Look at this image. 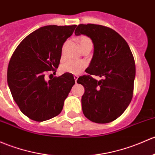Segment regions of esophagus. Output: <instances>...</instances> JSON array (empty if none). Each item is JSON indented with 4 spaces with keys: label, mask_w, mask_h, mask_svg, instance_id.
I'll list each match as a JSON object with an SVG mask.
<instances>
[{
    "label": "esophagus",
    "mask_w": 155,
    "mask_h": 155,
    "mask_svg": "<svg viewBox=\"0 0 155 155\" xmlns=\"http://www.w3.org/2000/svg\"><path fill=\"white\" fill-rule=\"evenodd\" d=\"M78 78H79V76H74V79H75V82H76V84L77 83Z\"/></svg>",
    "instance_id": "obj_1"
}]
</instances>
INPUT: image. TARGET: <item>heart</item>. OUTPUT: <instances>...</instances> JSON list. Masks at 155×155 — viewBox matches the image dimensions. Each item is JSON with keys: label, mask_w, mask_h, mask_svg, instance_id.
Wrapping results in <instances>:
<instances>
[{"label": "heart", "mask_w": 155, "mask_h": 155, "mask_svg": "<svg viewBox=\"0 0 155 155\" xmlns=\"http://www.w3.org/2000/svg\"><path fill=\"white\" fill-rule=\"evenodd\" d=\"M78 42L82 50L87 47H92V41L90 38L85 35H82L79 37L78 38ZM84 68H85V64L82 61H75L69 60V61H65L60 66V71L63 73H68L73 75H78L82 72Z\"/></svg>", "instance_id": "obj_1"}]
</instances>
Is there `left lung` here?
I'll use <instances>...</instances> for the list:
<instances>
[{
	"mask_svg": "<svg viewBox=\"0 0 155 155\" xmlns=\"http://www.w3.org/2000/svg\"><path fill=\"white\" fill-rule=\"evenodd\" d=\"M75 35L89 37L94 44V54L87 72L101 78L97 81L83 76L84 115L97 123H107L125 111L133 97L135 79L134 59L129 46L116 31L97 24H79Z\"/></svg>",
	"mask_w": 155,
	"mask_h": 155,
	"instance_id": "obj_1",
	"label": "left lung"
}]
</instances>
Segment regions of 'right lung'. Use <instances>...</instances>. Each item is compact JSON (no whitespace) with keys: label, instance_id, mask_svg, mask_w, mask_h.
Here are the masks:
<instances>
[{"label":"right lung","instance_id":"obj_1","mask_svg":"<svg viewBox=\"0 0 155 155\" xmlns=\"http://www.w3.org/2000/svg\"><path fill=\"white\" fill-rule=\"evenodd\" d=\"M76 25H48L27 35L13 53L7 70V82L15 102L35 121L50 120L61 113L65 99L75 84L70 73L47 82V71L56 72L61 49ZM54 72V73H55Z\"/></svg>","mask_w":155,"mask_h":155}]
</instances>
